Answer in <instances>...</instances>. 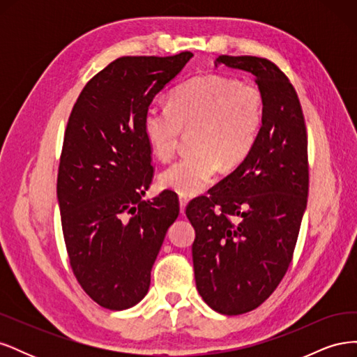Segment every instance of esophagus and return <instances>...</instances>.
Returning <instances> with one entry per match:
<instances>
[{
    "instance_id": "1",
    "label": "esophagus",
    "mask_w": 357,
    "mask_h": 357,
    "mask_svg": "<svg viewBox=\"0 0 357 357\" xmlns=\"http://www.w3.org/2000/svg\"><path fill=\"white\" fill-rule=\"evenodd\" d=\"M178 201H180V211H181V213H185V208H186V205H188L189 199H188L186 197L180 195V197H178Z\"/></svg>"
}]
</instances>
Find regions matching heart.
<instances>
[{
    "label": "heart",
    "instance_id": "b5f03b06",
    "mask_svg": "<svg viewBox=\"0 0 357 357\" xmlns=\"http://www.w3.org/2000/svg\"><path fill=\"white\" fill-rule=\"evenodd\" d=\"M262 119V93L253 83L205 74L180 84L169 105H150L144 114L147 142L164 160L177 153L183 129H193V150L162 172L160 185L181 195L204 192L223 162L235 167L250 155Z\"/></svg>",
    "mask_w": 357,
    "mask_h": 357
}]
</instances>
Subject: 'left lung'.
Listing matches in <instances>:
<instances>
[{
	"instance_id": "left-lung-1",
	"label": "left lung",
	"mask_w": 357,
	"mask_h": 357,
	"mask_svg": "<svg viewBox=\"0 0 357 357\" xmlns=\"http://www.w3.org/2000/svg\"><path fill=\"white\" fill-rule=\"evenodd\" d=\"M255 75L264 119L257 142L210 197L189 202L195 228L193 271L205 304L226 316L265 302L294 257L308 197L307 128L294 86L274 62L257 56L215 59Z\"/></svg>"
}]
</instances>
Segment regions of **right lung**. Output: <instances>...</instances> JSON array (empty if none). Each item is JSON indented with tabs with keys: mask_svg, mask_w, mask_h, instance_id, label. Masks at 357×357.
Returning <instances> with one entry per match:
<instances>
[{
	"mask_svg": "<svg viewBox=\"0 0 357 357\" xmlns=\"http://www.w3.org/2000/svg\"><path fill=\"white\" fill-rule=\"evenodd\" d=\"M193 56H122L86 83L70 114L58 202L73 273L96 304L126 310L149 291L150 271L180 207L176 192L142 197L153 178L144 114Z\"/></svg>",
	"mask_w": 357,
	"mask_h": 357,
	"instance_id": "1",
	"label": "right lung"
}]
</instances>
